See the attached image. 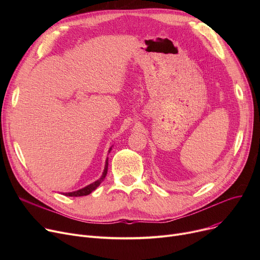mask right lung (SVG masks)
Instances as JSON below:
<instances>
[{"mask_svg": "<svg viewBox=\"0 0 260 260\" xmlns=\"http://www.w3.org/2000/svg\"><path fill=\"white\" fill-rule=\"evenodd\" d=\"M111 149H112V147L109 148L108 153L111 152ZM107 168H108V158H106V161H105V168H104L103 174H102V176H101V178H100V179L95 180L94 182H92V183H90V184L86 185V186H85V187H83V188H80V189L75 190V192H71V193H64L63 195H65V196H70V197H80V196H86V195H89V194L92 192V190H94L95 188H97V187L100 185V183L104 180L105 176H106V174H107Z\"/></svg>", "mask_w": 260, "mask_h": 260, "instance_id": "obj_1", "label": "right lung"}]
</instances>
